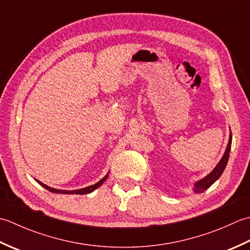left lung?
Instances as JSON below:
<instances>
[{
    "instance_id": "obj_1",
    "label": "left lung",
    "mask_w": 250,
    "mask_h": 250,
    "mask_svg": "<svg viewBox=\"0 0 250 250\" xmlns=\"http://www.w3.org/2000/svg\"><path fill=\"white\" fill-rule=\"evenodd\" d=\"M231 145H232V134L230 132V137H229V142H228V146H227V149L225 154L221 157V160L219 161L218 164L216 165V167L213 168V169L208 174L207 176H205L203 178V179L198 180L194 183V187H193V191L195 193H203L205 190H207L208 188H209L211 185H213L220 176L222 175L223 170H225V168L228 164V161H229V156H230V150H231Z\"/></svg>"
}]
</instances>
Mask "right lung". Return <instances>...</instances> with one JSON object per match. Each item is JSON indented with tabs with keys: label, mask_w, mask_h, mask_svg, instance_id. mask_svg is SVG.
<instances>
[{
	"label": "right lung",
	"mask_w": 250,
	"mask_h": 250,
	"mask_svg": "<svg viewBox=\"0 0 250 250\" xmlns=\"http://www.w3.org/2000/svg\"><path fill=\"white\" fill-rule=\"evenodd\" d=\"M108 177H109V172L103 178V179H100L98 182L95 183V185H91L89 187H86V188H83V189H79V190H58V189H54V188H50L46 185H44L43 182H41L37 179H35V181H37L40 186H42L43 188H45V189L48 190L49 192L57 193V194H80V195H82V194H88V193H91L96 189H98V188L103 185V183L106 179H108Z\"/></svg>",
	"instance_id": "right-lung-1"
}]
</instances>
